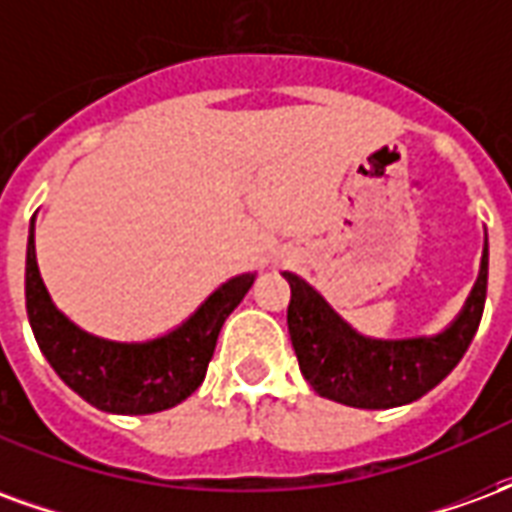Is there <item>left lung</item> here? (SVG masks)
Wrapping results in <instances>:
<instances>
[{
	"mask_svg": "<svg viewBox=\"0 0 512 512\" xmlns=\"http://www.w3.org/2000/svg\"><path fill=\"white\" fill-rule=\"evenodd\" d=\"M290 285L288 332L301 376L326 400L354 408L414 403L450 376L480 326L488 290V235L480 274L455 321L439 334L381 340L356 332L310 282L285 271Z\"/></svg>",
	"mask_w": 512,
	"mask_h": 512,
	"instance_id": "1",
	"label": "left lung"
}]
</instances>
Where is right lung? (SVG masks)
Listing matches in <instances>:
<instances>
[{
  "mask_svg": "<svg viewBox=\"0 0 512 512\" xmlns=\"http://www.w3.org/2000/svg\"><path fill=\"white\" fill-rule=\"evenodd\" d=\"M255 274L227 279L172 332L120 343L82 326L57 310L43 285L35 255V216L27 238V315L40 351L54 373L90 406L109 414H156L178 406L202 384L227 315L252 288Z\"/></svg>",
  "mask_w": 512,
  "mask_h": 512,
  "instance_id": "1",
  "label": "right lung"
}]
</instances>
